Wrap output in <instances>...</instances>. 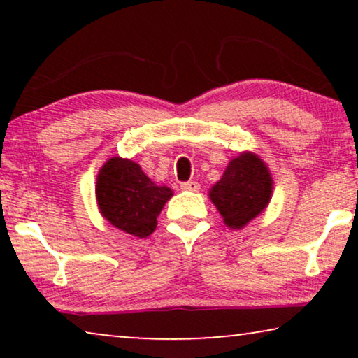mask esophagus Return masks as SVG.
<instances>
[{
  "mask_svg": "<svg viewBox=\"0 0 358 358\" xmlns=\"http://www.w3.org/2000/svg\"><path fill=\"white\" fill-rule=\"evenodd\" d=\"M180 189L182 190H192V192H197L200 189V184L195 182V180H187V182L180 184Z\"/></svg>",
  "mask_w": 358,
  "mask_h": 358,
  "instance_id": "obj_1",
  "label": "esophagus"
}]
</instances>
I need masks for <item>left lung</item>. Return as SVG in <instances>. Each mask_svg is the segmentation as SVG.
I'll use <instances>...</instances> for the list:
<instances>
[{"mask_svg":"<svg viewBox=\"0 0 358 358\" xmlns=\"http://www.w3.org/2000/svg\"><path fill=\"white\" fill-rule=\"evenodd\" d=\"M272 194V178L262 159L241 153L229 161L223 178L210 190V199L224 223L243 228L267 207Z\"/></svg>","mask_w":358,"mask_h":358,"instance_id":"obj_1","label":"left lung"}]
</instances>
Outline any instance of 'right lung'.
I'll list each match as a JSON object with an SVG mask.
<instances>
[{"instance_id": "right-lung-1", "label": "right lung", "mask_w": 358, "mask_h": 358, "mask_svg": "<svg viewBox=\"0 0 358 358\" xmlns=\"http://www.w3.org/2000/svg\"><path fill=\"white\" fill-rule=\"evenodd\" d=\"M173 190L159 187L134 161L112 158L97 176L96 197L107 222L136 238L156 229L158 217Z\"/></svg>"}]
</instances>
